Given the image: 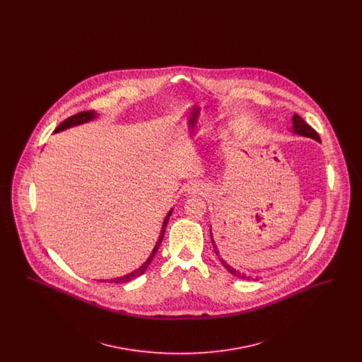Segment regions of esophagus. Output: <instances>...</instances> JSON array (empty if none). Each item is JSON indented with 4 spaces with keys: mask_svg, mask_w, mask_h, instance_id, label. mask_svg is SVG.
<instances>
[{
    "mask_svg": "<svg viewBox=\"0 0 362 362\" xmlns=\"http://www.w3.org/2000/svg\"><path fill=\"white\" fill-rule=\"evenodd\" d=\"M206 191V187L199 183V182H195V183H191L189 186H187V192L189 194H204Z\"/></svg>",
    "mask_w": 362,
    "mask_h": 362,
    "instance_id": "34e87169",
    "label": "esophagus"
}]
</instances>
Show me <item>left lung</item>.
<instances>
[{"label":"left lung","mask_w":362,"mask_h":362,"mask_svg":"<svg viewBox=\"0 0 362 362\" xmlns=\"http://www.w3.org/2000/svg\"><path fill=\"white\" fill-rule=\"evenodd\" d=\"M292 123L293 133H296V134H298V136H303V137L312 138V139H315V141L320 142V137H319V134H317V133L310 127V124H308L307 122L304 121L301 117H298L297 114H294V115H293ZM210 239H211V244H213L214 252H216V255H217L218 259H220V262L223 263V266H224L225 269H226L232 276H238V278H241V279H247V281H250V279H251V276H245L244 273H240L239 270L233 269V267H232L230 264H228V263L225 262L224 258L220 255V254H223V250H220V248L217 247L216 241L213 239V235H211V229H210Z\"/></svg>","instance_id":"1"}]
</instances>
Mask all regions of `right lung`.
Segmentation results:
<instances>
[{
	"label": "right lung",
	"instance_id": "1",
	"mask_svg": "<svg viewBox=\"0 0 362 362\" xmlns=\"http://www.w3.org/2000/svg\"><path fill=\"white\" fill-rule=\"evenodd\" d=\"M98 117V114L95 112V111H83V112H78V114H76V115H73V117H70L68 119H65V121L62 122L57 129H55V132L54 133H58V132H62V130H66V129H69L71 126H77V124H81V123H86V122L92 121V119H95ZM173 209H171L170 211H168V214H167V217L164 218V221H163V226H161V232H160V236H158V240L156 243L155 248H153V251H152V254L149 255V258L148 260L137 269V270H134L133 273H130V274H126V276H118V278H114V279H110V282L112 284H126V282H129V281H132V279H134V278H137V276H142L145 272H146V269L149 267V264H151V262L155 258L156 252H157V250H158V247H160V244H161V241H163V238H164V232H165V226L168 224V220H170V216L173 214ZM105 282V281H104Z\"/></svg>",
	"mask_w": 362,
	"mask_h": 362
}]
</instances>
